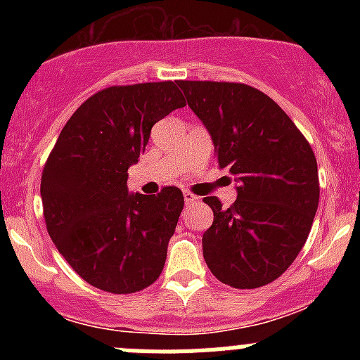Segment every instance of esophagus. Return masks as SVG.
<instances>
[{"mask_svg":"<svg viewBox=\"0 0 360 360\" xmlns=\"http://www.w3.org/2000/svg\"><path fill=\"white\" fill-rule=\"evenodd\" d=\"M198 200V196H195L193 193H184V202H186L187 205H189V203H196Z\"/></svg>","mask_w":360,"mask_h":360,"instance_id":"1","label":"esophagus"}]
</instances>
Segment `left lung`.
<instances>
[{
    "label": "left lung",
    "mask_w": 360,
    "mask_h": 360,
    "mask_svg": "<svg viewBox=\"0 0 360 360\" xmlns=\"http://www.w3.org/2000/svg\"><path fill=\"white\" fill-rule=\"evenodd\" d=\"M214 144L216 164L234 176L236 202H203L214 221L203 232V259L232 288L269 285L292 265L317 205L316 155L278 104L240 82L178 81Z\"/></svg>",
    "instance_id": "8db88e82"
}]
</instances>
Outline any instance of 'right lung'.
<instances>
[{
	"label": "right lung",
	"mask_w": 360,
	"mask_h": 360,
	"mask_svg": "<svg viewBox=\"0 0 360 360\" xmlns=\"http://www.w3.org/2000/svg\"><path fill=\"white\" fill-rule=\"evenodd\" d=\"M186 106L178 82L111 86L70 117L41 176L46 229L86 283L133 294L157 281L184 209L178 187L129 193L151 128Z\"/></svg>",
	"instance_id": "right-lung-1"
}]
</instances>
